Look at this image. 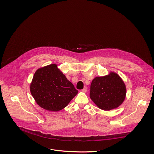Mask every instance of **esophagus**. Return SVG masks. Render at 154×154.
Returning a JSON list of instances; mask_svg holds the SVG:
<instances>
[{
    "instance_id": "esophagus-1",
    "label": "esophagus",
    "mask_w": 154,
    "mask_h": 154,
    "mask_svg": "<svg viewBox=\"0 0 154 154\" xmlns=\"http://www.w3.org/2000/svg\"><path fill=\"white\" fill-rule=\"evenodd\" d=\"M82 91L83 92V93H86L87 91V88L85 87L83 90H82Z\"/></svg>"
}]
</instances>
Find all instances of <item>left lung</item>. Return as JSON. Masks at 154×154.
<instances>
[{
  "instance_id": "left-lung-1",
  "label": "left lung",
  "mask_w": 154,
  "mask_h": 154,
  "mask_svg": "<svg viewBox=\"0 0 154 154\" xmlns=\"http://www.w3.org/2000/svg\"><path fill=\"white\" fill-rule=\"evenodd\" d=\"M125 95V85L116 73L110 72L106 76L97 77L91 82L90 97L103 110L118 107L124 100Z\"/></svg>"
}]
</instances>
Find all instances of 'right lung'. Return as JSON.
<instances>
[{"label":"right lung","mask_w":154,"mask_h":154,"mask_svg":"<svg viewBox=\"0 0 154 154\" xmlns=\"http://www.w3.org/2000/svg\"><path fill=\"white\" fill-rule=\"evenodd\" d=\"M36 102L49 111L58 112L66 106L78 91L57 68L52 64L38 69L30 86Z\"/></svg>","instance_id":"1"}]
</instances>
